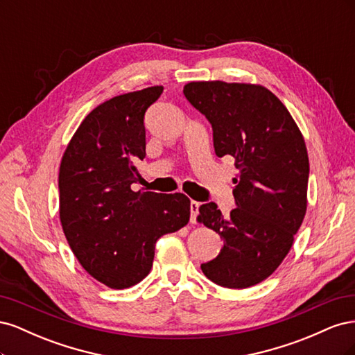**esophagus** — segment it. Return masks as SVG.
<instances>
[{"instance_id": "1", "label": "esophagus", "mask_w": 355, "mask_h": 355, "mask_svg": "<svg viewBox=\"0 0 355 355\" xmlns=\"http://www.w3.org/2000/svg\"><path fill=\"white\" fill-rule=\"evenodd\" d=\"M200 210V202L197 201H191V222L197 223V218H198V211Z\"/></svg>"}]
</instances>
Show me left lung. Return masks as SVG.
Segmentation results:
<instances>
[{
    "mask_svg": "<svg viewBox=\"0 0 355 355\" xmlns=\"http://www.w3.org/2000/svg\"><path fill=\"white\" fill-rule=\"evenodd\" d=\"M185 98L206 115L218 157H232L237 207L225 219L214 202L197 220L216 231L223 247L201 263L209 280L245 288L266 280L293 245L306 213L309 161L304 136L277 96L261 84L192 81Z\"/></svg>",
    "mask_w": 355,
    "mask_h": 355,
    "instance_id": "8db88e82",
    "label": "left lung"
}]
</instances>
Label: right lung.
Here are the masks:
<instances>
[{"instance_id": "1", "label": "right lung", "mask_w": 355, "mask_h": 355, "mask_svg": "<svg viewBox=\"0 0 355 355\" xmlns=\"http://www.w3.org/2000/svg\"><path fill=\"white\" fill-rule=\"evenodd\" d=\"M163 85L101 103L73 133L59 168V216L81 266L99 283L127 288L142 282L155 243L189 222L185 194L133 191L146 155L144 116Z\"/></svg>"}]
</instances>
